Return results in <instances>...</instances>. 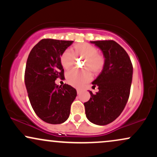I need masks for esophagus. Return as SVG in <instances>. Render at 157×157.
Returning a JSON list of instances; mask_svg holds the SVG:
<instances>
[{
    "mask_svg": "<svg viewBox=\"0 0 157 157\" xmlns=\"http://www.w3.org/2000/svg\"><path fill=\"white\" fill-rule=\"evenodd\" d=\"M80 92H81L80 90H79V89H77V94H80Z\"/></svg>",
    "mask_w": 157,
    "mask_h": 157,
    "instance_id": "1",
    "label": "esophagus"
}]
</instances>
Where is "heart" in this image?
<instances>
[{
	"label": "heart",
	"mask_w": 157,
	"mask_h": 157,
	"mask_svg": "<svg viewBox=\"0 0 157 157\" xmlns=\"http://www.w3.org/2000/svg\"><path fill=\"white\" fill-rule=\"evenodd\" d=\"M75 57H84L82 70L72 69L66 75L67 82L75 87H82L91 79V73L97 75L103 69L105 57L99 53L97 48L88 43H81L73 46L72 52L66 49L60 56V63L65 69H68L75 62Z\"/></svg>",
	"instance_id": "1"
}]
</instances>
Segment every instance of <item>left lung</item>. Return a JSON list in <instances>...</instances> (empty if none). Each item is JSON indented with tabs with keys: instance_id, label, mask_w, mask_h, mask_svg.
<instances>
[{
	"instance_id": "8db88e82",
	"label": "left lung",
	"mask_w": 157,
	"mask_h": 157,
	"mask_svg": "<svg viewBox=\"0 0 157 157\" xmlns=\"http://www.w3.org/2000/svg\"><path fill=\"white\" fill-rule=\"evenodd\" d=\"M100 48L105 65L101 73L92 82L98 87L95 94L85 102L86 117L95 125H105L116 120L128 100L132 82L133 66L125 50L113 40L91 41Z\"/></svg>"
}]
</instances>
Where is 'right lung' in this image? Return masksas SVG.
<instances>
[{
    "label": "right lung",
    "instance_id": "right-lung-1",
    "mask_svg": "<svg viewBox=\"0 0 157 157\" xmlns=\"http://www.w3.org/2000/svg\"><path fill=\"white\" fill-rule=\"evenodd\" d=\"M74 41L43 39L32 48L27 59L25 85L32 109L37 117L49 124L67 120L77 91L71 86H57L64 78L60 56Z\"/></svg>",
    "mask_w": 157,
    "mask_h": 157
}]
</instances>
